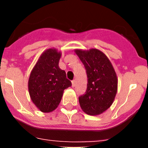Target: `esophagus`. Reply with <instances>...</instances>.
Returning <instances> with one entry per match:
<instances>
[{
  "mask_svg": "<svg viewBox=\"0 0 148 148\" xmlns=\"http://www.w3.org/2000/svg\"><path fill=\"white\" fill-rule=\"evenodd\" d=\"M75 81L73 80V81H72V87H75Z\"/></svg>",
  "mask_w": 148,
  "mask_h": 148,
  "instance_id": "esophagus-1",
  "label": "esophagus"
}]
</instances>
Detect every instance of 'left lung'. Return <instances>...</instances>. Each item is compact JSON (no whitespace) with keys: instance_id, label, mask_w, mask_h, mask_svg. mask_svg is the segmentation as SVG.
Listing matches in <instances>:
<instances>
[{"instance_id":"left-lung-1","label":"left lung","mask_w":148,"mask_h":148,"mask_svg":"<svg viewBox=\"0 0 148 148\" xmlns=\"http://www.w3.org/2000/svg\"><path fill=\"white\" fill-rule=\"evenodd\" d=\"M75 53L85 66L87 75L85 94L78 98L82 110L90 116L103 113L113 103L118 89V78L112 63L97 49H76Z\"/></svg>"}]
</instances>
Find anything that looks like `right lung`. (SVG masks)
I'll return each instance as SVG.
<instances>
[{"instance_id":"obj_1","label":"right lung","mask_w":148,"mask_h":148,"mask_svg":"<svg viewBox=\"0 0 148 148\" xmlns=\"http://www.w3.org/2000/svg\"><path fill=\"white\" fill-rule=\"evenodd\" d=\"M61 53L49 48L40 55L29 75L28 90L31 100L43 113L58 108L64 90L72 85L64 70L58 66Z\"/></svg>"}]
</instances>
